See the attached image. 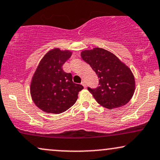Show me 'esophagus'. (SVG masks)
Returning <instances> with one entry per match:
<instances>
[{"instance_id":"34e87169","label":"esophagus","mask_w":160,"mask_h":160,"mask_svg":"<svg viewBox=\"0 0 160 160\" xmlns=\"http://www.w3.org/2000/svg\"><path fill=\"white\" fill-rule=\"evenodd\" d=\"M81 84H82V86H83V87H84V88H86V81H85V80H82V82H81Z\"/></svg>"}]
</instances>
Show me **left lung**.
<instances>
[{"mask_svg":"<svg viewBox=\"0 0 160 160\" xmlns=\"http://www.w3.org/2000/svg\"><path fill=\"white\" fill-rule=\"evenodd\" d=\"M82 59L90 65L99 78V86L88 88L94 98L106 108L122 107L132 98L136 88L134 75L114 53L101 48L84 50Z\"/></svg>","mask_w":160,"mask_h":160,"instance_id":"8db88e82","label":"left lung"}]
</instances>
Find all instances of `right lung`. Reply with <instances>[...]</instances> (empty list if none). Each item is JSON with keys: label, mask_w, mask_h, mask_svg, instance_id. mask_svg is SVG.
<instances>
[{"label": "right lung", "mask_w": 160, "mask_h": 160, "mask_svg": "<svg viewBox=\"0 0 160 160\" xmlns=\"http://www.w3.org/2000/svg\"><path fill=\"white\" fill-rule=\"evenodd\" d=\"M72 52L53 48L38 63L30 82V95L36 107L45 112L60 114L74 104L83 86L72 81L62 65Z\"/></svg>", "instance_id": "1"}]
</instances>
